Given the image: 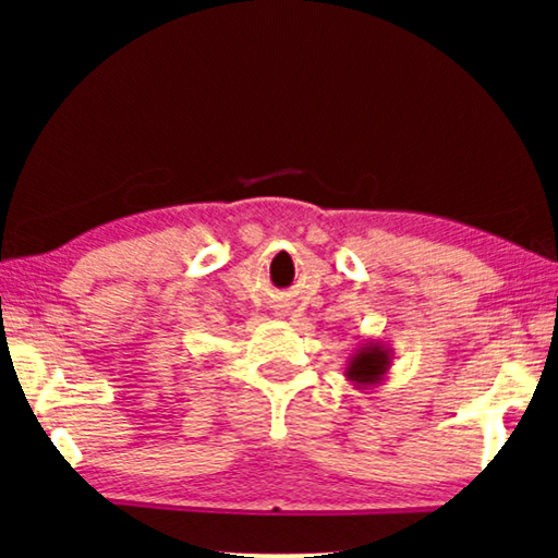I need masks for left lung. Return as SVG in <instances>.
I'll return each instance as SVG.
<instances>
[{
  "mask_svg": "<svg viewBox=\"0 0 558 558\" xmlns=\"http://www.w3.org/2000/svg\"><path fill=\"white\" fill-rule=\"evenodd\" d=\"M393 365V350L380 340H363L348 357L342 376L350 380L357 391H368L386 380Z\"/></svg>",
  "mask_w": 558,
  "mask_h": 558,
  "instance_id": "left-lung-1",
  "label": "left lung"
}]
</instances>
